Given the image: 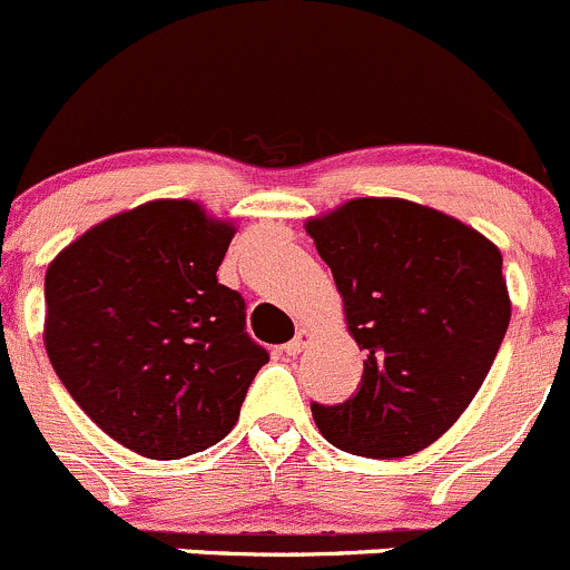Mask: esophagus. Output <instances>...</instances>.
I'll list each match as a JSON object with an SVG mask.
<instances>
[{
  "label": "esophagus",
  "instance_id": "34e87169",
  "mask_svg": "<svg viewBox=\"0 0 570 570\" xmlns=\"http://www.w3.org/2000/svg\"><path fill=\"white\" fill-rule=\"evenodd\" d=\"M308 340H312V331H308V328H297V336L292 342H286L284 353H286V356H297V353H301L303 347L308 345Z\"/></svg>",
  "mask_w": 570,
  "mask_h": 570
}]
</instances>
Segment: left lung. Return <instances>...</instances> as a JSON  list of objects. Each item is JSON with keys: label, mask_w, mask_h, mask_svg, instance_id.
I'll return each instance as SVG.
<instances>
[{"label": "left lung", "mask_w": 570, "mask_h": 570, "mask_svg": "<svg viewBox=\"0 0 570 570\" xmlns=\"http://www.w3.org/2000/svg\"><path fill=\"white\" fill-rule=\"evenodd\" d=\"M362 351L356 395L312 403L331 445L409 456L443 438L488 379L510 325L501 250L471 225L401 197H356L306 223Z\"/></svg>", "instance_id": "8db88e82"}]
</instances>
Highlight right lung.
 Wrapping results in <instances>:
<instances>
[{
	"mask_svg": "<svg viewBox=\"0 0 570 570\" xmlns=\"http://www.w3.org/2000/svg\"><path fill=\"white\" fill-rule=\"evenodd\" d=\"M236 228L195 200L114 214L52 258L43 345L77 406L150 460L219 443L267 351L217 281Z\"/></svg>",
	"mask_w": 570,
	"mask_h": 570,
	"instance_id": "add662e5",
	"label": "right lung"
}]
</instances>
